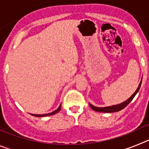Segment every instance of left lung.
Masks as SVG:
<instances>
[{"instance_id":"1","label":"left lung","mask_w":149,"mask_h":149,"mask_svg":"<svg viewBox=\"0 0 149 149\" xmlns=\"http://www.w3.org/2000/svg\"><path fill=\"white\" fill-rule=\"evenodd\" d=\"M141 84H142V81H140V84H139V86H138L137 89L136 90V92L132 95L127 100V101H124L123 103L122 104H117V105H114V106H111V107H94L93 106L92 104H89L90 105L91 108L93 109V110L95 111H97V112H101V113H114V112H118V111H120L122 110V109H124L125 107L126 106L130 104L131 101L133 100V98L135 97V95H136V93H138V91H139V88L141 86Z\"/></svg>"}]
</instances>
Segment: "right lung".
<instances>
[{
    "label": "right lung",
    "mask_w": 149,
    "mask_h": 149,
    "mask_svg": "<svg viewBox=\"0 0 149 149\" xmlns=\"http://www.w3.org/2000/svg\"><path fill=\"white\" fill-rule=\"evenodd\" d=\"M61 110V104L60 105V107H58V109H56L55 111L52 112V113H48V114H43V115H37V114H32L33 116H36V117H43V116H51V115H54V114L56 113H58L60 110Z\"/></svg>",
    "instance_id": "add662e5"
}]
</instances>
